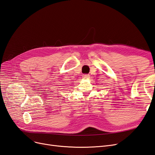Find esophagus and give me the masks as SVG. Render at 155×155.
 <instances>
[{
	"instance_id": "esophagus-1",
	"label": "esophagus",
	"mask_w": 155,
	"mask_h": 155,
	"mask_svg": "<svg viewBox=\"0 0 155 155\" xmlns=\"http://www.w3.org/2000/svg\"><path fill=\"white\" fill-rule=\"evenodd\" d=\"M82 76H83V78H84V79H88L90 78V76H89L88 74H83Z\"/></svg>"
}]
</instances>
